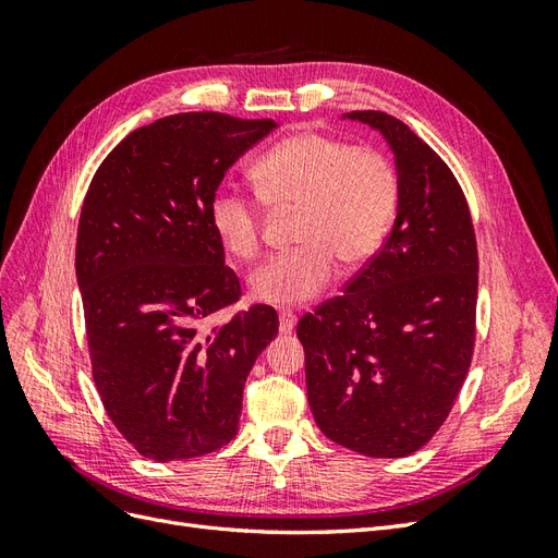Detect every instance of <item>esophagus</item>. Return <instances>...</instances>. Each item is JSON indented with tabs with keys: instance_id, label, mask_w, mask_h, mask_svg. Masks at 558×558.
Returning <instances> with one entry per match:
<instances>
[{
	"instance_id": "34e87169",
	"label": "esophagus",
	"mask_w": 558,
	"mask_h": 558,
	"mask_svg": "<svg viewBox=\"0 0 558 558\" xmlns=\"http://www.w3.org/2000/svg\"><path fill=\"white\" fill-rule=\"evenodd\" d=\"M295 320H298V316L291 310L279 312V330L281 332H291L295 328Z\"/></svg>"
}]
</instances>
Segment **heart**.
Listing matches in <instances>:
<instances>
[{"label":"heart","mask_w":558,"mask_h":558,"mask_svg":"<svg viewBox=\"0 0 558 558\" xmlns=\"http://www.w3.org/2000/svg\"><path fill=\"white\" fill-rule=\"evenodd\" d=\"M256 195L275 211H295L298 246L251 275V293L265 305L295 307L332 281L337 263L359 269L375 258L398 209V172L375 146H351L320 132L281 140L251 170ZM209 223L238 260L263 246V207L256 197L218 189Z\"/></svg>","instance_id":"1"}]
</instances>
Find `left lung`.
<instances>
[{
	"label": "left lung",
	"mask_w": 558,
	"mask_h": 558,
	"mask_svg": "<svg viewBox=\"0 0 558 558\" xmlns=\"http://www.w3.org/2000/svg\"><path fill=\"white\" fill-rule=\"evenodd\" d=\"M398 216L375 258L298 320L310 408L328 440L373 459L424 447L447 421L475 351L477 240L449 165L384 111Z\"/></svg>",
	"instance_id": "1"
}]
</instances>
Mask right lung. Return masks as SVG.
Listing matches in <instances>:
<instances>
[{
	"label": "right lung",
	"instance_id": "obj_1",
	"mask_svg": "<svg viewBox=\"0 0 558 558\" xmlns=\"http://www.w3.org/2000/svg\"><path fill=\"white\" fill-rule=\"evenodd\" d=\"M272 128L216 111L165 116L111 150L83 199L76 279L93 379L113 426L150 461L228 445L251 367L277 337L269 305L202 328L242 298L209 199Z\"/></svg>",
	"mask_w": 558,
	"mask_h": 558
}]
</instances>
